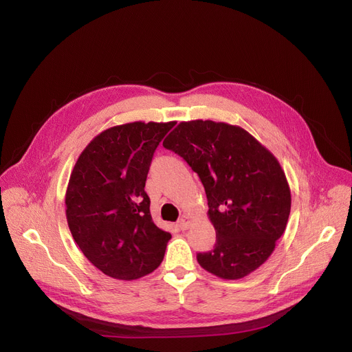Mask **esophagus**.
<instances>
[{
  "label": "esophagus",
  "mask_w": 352,
  "mask_h": 352,
  "mask_svg": "<svg viewBox=\"0 0 352 352\" xmlns=\"http://www.w3.org/2000/svg\"><path fill=\"white\" fill-rule=\"evenodd\" d=\"M190 223H191V219H190L188 216H182V217L178 220L177 226H178L179 230H187L188 226H190Z\"/></svg>",
  "instance_id": "34e87169"
}]
</instances>
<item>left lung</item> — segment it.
<instances>
[{
  "instance_id": "left-lung-1",
  "label": "left lung",
  "mask_w": 352,
  "mask_h": 352,
  "mask_svg": "<svg viewBox=\"0 0 352 352\" xmlns=\"http://www.w3.org/2000/svg\"><path fill=\"white\" fill-rule=\"evenodd\" d=\"M162 145L191 166L206 190L216 244L197 253V262L228 280L261 267L290 212V190L279 161L248 131L224 122H181Z\"/></svg>"
}]
</instances>
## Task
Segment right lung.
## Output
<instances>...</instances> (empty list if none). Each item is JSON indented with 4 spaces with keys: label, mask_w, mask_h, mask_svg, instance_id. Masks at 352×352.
Listing matches in <instances>:
<instances>
[{
    "label": "right lung",
    "mask_w": 352,
    "mask_h": 352,
    "mask_svg": "<svg viewBox=\"0 0 352 352\" xmlns=\"http://www.w3.org/2000/svg\"><path fill=\"white\" fill-rule=\"evenodd\" d=\"M175 122H132L99 133L76 162L66 217L87 261L108 276L140 279L162 262L171 239L152 221L145 182L152 157Z\"/></svg>",
    "instance_id": "obj_1"
}]
</instances>
